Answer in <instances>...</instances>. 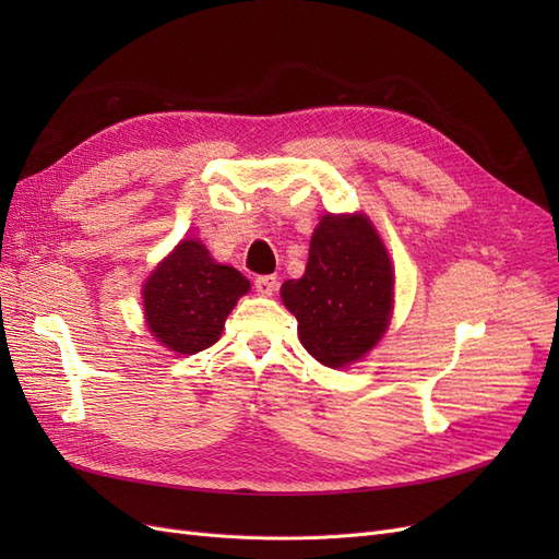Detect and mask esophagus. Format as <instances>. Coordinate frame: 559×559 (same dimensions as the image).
I'll return each mask as SVG.
<instances>
[{
	"label": "esophagus",
	"instance_id": "34e87169",
	"mask_svg": "<svg viewBox=\"0 0 559 559\" xmlns=\"http://www.w3.org/2000/svg\"><path fill=\"white\" fill-rule=\"evenodd\" d=\"M277 284L280 282H277L275 275H261V277L253 280V286H257V292L261 296H273L277 292Z\"/></svg>",
	"mask_w": 559,
	"mask_h": 559
}]
</instances>
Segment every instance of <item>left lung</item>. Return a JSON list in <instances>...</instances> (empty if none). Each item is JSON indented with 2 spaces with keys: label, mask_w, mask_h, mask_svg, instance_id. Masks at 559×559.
I'll use <instances>...</instances> for the list:
<instances>
[{
  "label": "left lung",
  "mask_w": 559,
  "mask_h": 559,
  "mask_svg": "<svg viewBox=\"0 0 559 559\" xmlns=\"http://www.w3.org/2000/svg\"><path fill=\"white\" fill-rule=\"evenodd\" d=\"M394 270L376 228L361 214L321 216L306 275L282 284L312 357L343 368L373 347L392 317Z\"/></svg>",
  "instance_id": "1"
}]
</instances>
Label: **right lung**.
<instances>
[{"label": "right lung", "mask_w": 559, "mask_h": 559, "mask_svg": "<svg viewBox=\"0 0 559 559\" xmlns=\"http://www.w3.org/2000/svg\"><path fill=\"white\" fill-rule=\"evenodd\" d=\"M249 280L216 263L198 240H183L144 284L148 331L179 354L212 347Z\"/></svg>", "instance_id": "obj_1"}]
</instances>
